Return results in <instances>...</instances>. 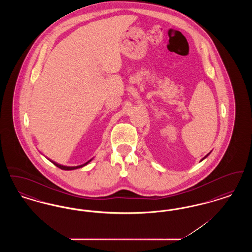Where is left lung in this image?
<instances>
[{
	"label": "left lung",
	"mask_w": 252,
	"mask_h": 252,
	"mask_svg": "<svg viewBox=\"0 0 252 252\" xmlns=\"http://www.w3.org/2000/svg\"><path fill=\"white\" fill-rule=\"evenodd\" d=\"M210 153H211V152H210ZM210 153H208V154H207V155H206V156L204 157L203 158H202V159H201V161H202V160H203V159H205V158H207V157L209 156V155H210Z\"/></svg>",
	"instance_id": "left-lung-1"
}]
</instances>
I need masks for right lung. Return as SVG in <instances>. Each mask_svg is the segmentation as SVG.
<instances>
[{"instance_id":"add662e5","label":"right lung","mask_w":252,"mask_h":252,"mask_svg":"<svg viewBox=\"0 0 252 252\" xmlns=\"http://www.w3.org/2000/svg\"><path fill=\"white\" fill-rule=\"evenodd\" d=\"M49 160L53 163V164H55L56 166H58V167L60 168L61 170H67V171H69V170H74V169H78V168H82L84 167L85 165H87L88 163H90L92 160H93V158H91L90 160H88L87 162H85L84 164H81V165H77V166H64V165H61L60 163H57L56 161H54V160H52V159H50L48 158Z\"/></svg>"}]
</instances>
